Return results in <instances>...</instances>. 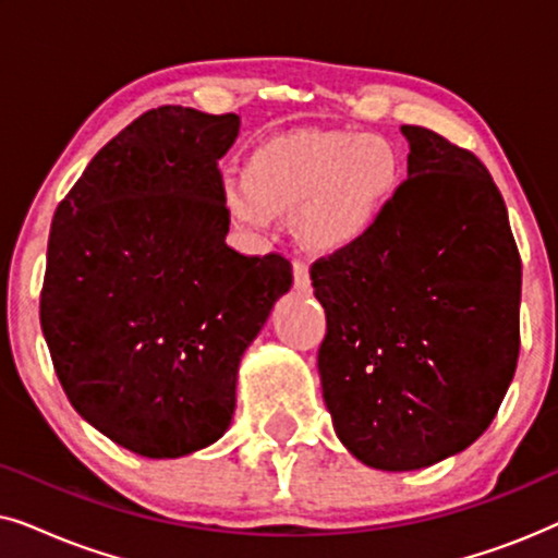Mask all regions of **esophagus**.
<instances>
[{"mask_svg": "<svg viewBox=\"0 0 558 558\" xmlns=\"http://www.w3.org/2000/svg\"><path fill=\"white\" fill-rule=\"evenodd\" d=\"M292 271H294V289H300V292H307V289H310V266L304 262H294Z\"/></svg>", "mask_w": 558, "mask_h": 558, "instance_id": "esophagus-1", "label": "esophagus"}]
</instances>
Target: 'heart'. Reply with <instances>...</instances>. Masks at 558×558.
<instances>
[{
    "label": "heart",
    "instance_id": "obj_1",
    "mask_svg": "<svg viewBox=\"0 0 558 558\" xmlns=\"http://www.w3.org/2000/svg\"><path fill=\"white\" fill-rule=\"evenodd\" d=\"M407 185V159L384 134L300 129L251 151L246 172L223 180V205L235 223L271 231L294 216L296 235L319 254H345L386 223Z\"/></svg>",
    "mask_w": 558,
    "mask_h": 558
}]
</instances>
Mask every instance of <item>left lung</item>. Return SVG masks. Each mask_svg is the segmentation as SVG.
I'll return each mask as SVG.
<instances>
[{
    "label": "left lung",
    "mask_w": 558,
    "mask_h": 558,
    "mask_svg": "<svg viewBox=\"0 0 558 558\" xmlns=\"http://www.w3.org/2000/svg\"><path fill=\"white\" fill-rule=\"evenodd\" d=\"M409 180L368 243L312 264L327 335L317 368L348 452L386 472L468 449L498 414L521 350V256L485 165L401 126Z\"/></svg>",
    "instance_id": "left-lung-1"
}]
</instances>
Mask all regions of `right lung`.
<instances>
[{
	"mask_svg": "<svg viewBox=\"0 0 558 558\" xmlns=\"http://www.w3.org/2000/svg\"><path fill=\"white\" fill-rule=\"evenodd\" d=\"M239 129L235 113H142L52 216L40 325L60 386L90 426L151 460L223 437L241 357L292 287L284 256L226 243L218 159Z\"/></svg>",
	"mask_w": 558,
	"mask_h": 558,
	"instance_id": "1",
	"label": "right lung"
}]
</instances>
